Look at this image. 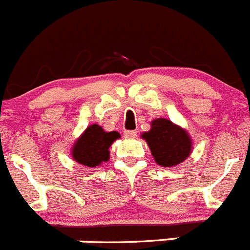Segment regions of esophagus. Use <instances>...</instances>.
I'll return each mask as SVG.
<instances>
[{
	"instance_id": "obj_1",
	"label": "esophagus",
	"mask_w": 250,
	"mask_h": 250,
	"mask_svg": "<svg viewBox=\"0 0 250 250\" xmlns=\"http://www.w3.org/2000/svg\"><path fill=\"white\" fill-rule=\"evenodd\" d=\"M123 136H125V138H136L137 130H125V132H123Z\"/></svg>"
}]
</instances>
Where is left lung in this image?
I'll use <instances>...</instances> for the list:
<instances>
[{
	"instance_id": "obj_1",
	"label": "left lung",
	"mask_w": 250,
	"mask_h": 250,
	"mask_svg": "<svg viewBox=\"0 0 250 250\" xmlns=\"http://www.w3.org/2000/svg\"><path fill=\"white\" fill-rule=\"evenodd\" d=\"M142 138L146 139L157 164L165 167L183 163L192 149L188 132L165 118L154 120L150 130L144 132Z\"/></svg>"
}]
</instances>
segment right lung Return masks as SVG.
Returning a JSON list of instances; mask_svg holds the SVG:
<instances>
[{"instance_id":"add662e5","label":"right lung","mask_w":250,"mask_h":250,"mask_svg":"<svg viewBox=\"0 0 250 250\" xmlns=\"http://www.w3.org/2000/svg\"><path fill=\"white\" fill-rule=\"evenodd\" d=\"M120 137V133L116 130L106 132L99 125H88L72 146V158L79 164L96 167L108 160L109 146Z\"/></svg>"}]
</instances>
